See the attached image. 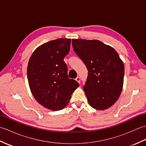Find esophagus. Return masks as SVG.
Returning <instances> with one entry per match:
<instances>
[{
  "instance_id": "1",
  "label": "esophagus",
  "mask_w": 146,
  "mask_h": 146,
  "mask_svg": "<svg viewBox=\"0 0 146 146\" xmlns=\"http://www.w3.org/2000/svg\"><path fill=\"white\" fill-rule=\"evenodd\" d=\"M76 80V81L77 82H78L79 83H80V77H76V78L75 79Z\"/></svg>"
}]
</instances>
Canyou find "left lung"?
<instances>
[{
  "label": "left lung",
  "instance_id": "obj_1",
  "mask_svg": "<svg viewBox=\"0 0 146 146\" xmlns=\"http://www.w3.org/2000/svg\"><path fill=\"white\" fill-rule=\"evenodd\" d=\"M72 45L88 71L83 90L90 105L100 110L112 106L122 92L124 75L117 51L98 40L73 39Z\"/></svg>",
  "mask_w": 146,
  "mask_h": 146
}]
</instances>
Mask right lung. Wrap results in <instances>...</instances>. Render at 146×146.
I'll use <instances>...</instances> for the list:
<instances>
[{
    "label": "right lung",
    "mask_w": 146,
    "mask_h": 146,
    "mask_svg": "<svg viewBox=\"0 0 146 146\" xmlns=\"http://www.w3.org/2000/svg\"><path fill=\"white\" fill-rule=\"evenodd\" d=\"M70 43L71 39L64 38L46 42L36 49L29 60L27 74L31 91L38 103L49 110L64 108L79 86L68 78L64 61Z\"/></svg>",
    "instance_id": "right-lung-1"
}]
</instances>
